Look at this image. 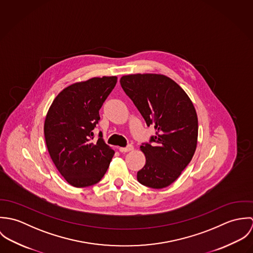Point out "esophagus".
Wrapping results in <instances>:
<instances>
[{
    "label": "esophagus",
    "mask_w": 253,
    "mask_h": 253,
    "mask_svg": "<svg viewBox=\"0 0 253 253\" xmlns=\"http://www.w3.org/2000/svg\"><path fill=\"white\" fill-rule=\"evenodd\" d=\"M119 150H120V152H122V153H126V152L132 151V150H133V146H132V145H127V146L125 147V148L121 147Z\"/></svg>",
    "instance_id": "34e87169"
}]
</instances>
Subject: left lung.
Here are the masks:
<instances>
[{"label": "left lung", "mask_w": 253, "mask_h": 253, "mask_svg": "<svg viewBox=\"0 0 253 253\" xmlns=\"http://www.w3.org/2000/svg\"><path fill=\"white\" fill-rule=\"evenodd\" d=\"M121 85L156 135L140 150L146 163L137 172L142 185L162 189L180 176L198 142V116L190 97L170 78L161 74L123 76Z\"/></svg>", "instance_id": "obj_1"}]
</instances>
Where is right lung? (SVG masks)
I'll use <instances>...</instances> for the list:
<instances>
[{
	"instance_id": "obj_1",
	"label": "right lung",
	"mask_w": 253,
	"mask_h": 253,
	"mask_svg": "<svg viewBox=\"0 0 253 253\" xmlns=\"http://www.w3.org/2000/svg\"><path fill=\"white\" fill-rule=\"evenodd\" d=\"M117 80L104 76L75 83L58 93L47 111L43 125L47 151L57 170L74 187L101 180L115 154L101 132L97 141L92 140V130Z\"/></svg>"
}]
</instances>
